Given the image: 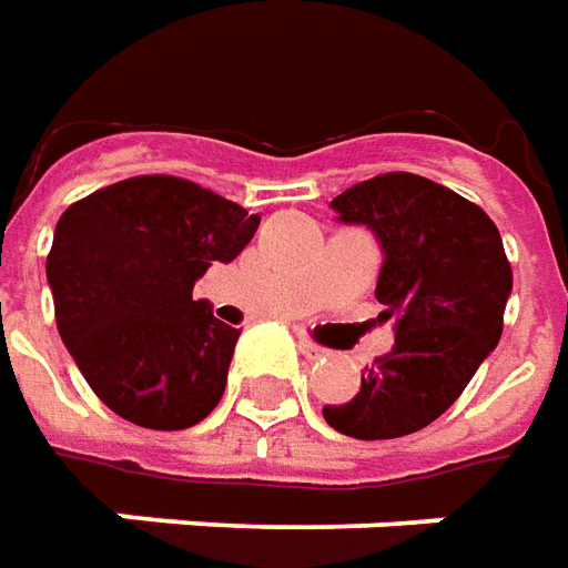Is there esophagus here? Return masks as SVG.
<instances>
[{"instance_id": "obj_1", "label": "esophagus", "mask_w": 568, "mask_h": 568, "mask_svg": "<svg viewBox=\"0 0 568 568\" xmlns=\"http://www.w3.org/2000/svg\"><path fill=\"white\" fill-rule=\"evenodd\" d=\"M300 355L308 357V361H317V357L327 355V348H321V345H315V342L308 339H300Z\"/></svg>"}]
</instances>
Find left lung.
I'll use <instances>...</instances> for the list:
<instances>
[{
	"mask_svg": "<svg viewBox=\"0 0 568 568\" xmlns=\"http://www.w3.org/2000/svg\"><path fill=\"white\" fill-rule=\"evenodd\" d=\"M345 226H367L382 247L376 300L394 345L361 376V392L324 419L357 440H392L432 425L465 392L501 339L508 256L477 204L425 176H373L329 201Z\"/></svg>",
	"mask_w": 568,
	"mask_h": 568,
	"instance_id": "8db88e82",
	"label": "left lung"
}]
</instances>
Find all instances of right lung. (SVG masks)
Instances as JSON below:
<instances>
[{
	"label": "right lung",
	"instance_id": "obj_1",
	"mask_svg": "<svg viewBox=\"0 0 568 568\" xmlns=\"http://www.w3.org/2000/svg\"><path fill=\"white\" fill-rule=\"evenodd\" d=\"M260 213L180 176H131L70 204L48 253L60 339L122 419L152 432L199 425L226 392L241 329L192 287L232 263Z\"/></svg>",
	"mask_w": 568,
	"mask_h": 568
}]
</instances>
